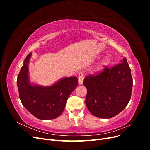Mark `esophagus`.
Listing matches in <instances>:
<instances>
[{
	"label": "esophagus",
	"mask_w": 150,
	"mask_h": 150,
	"mask_svg": "<svg viewBox=\"0 0 150 150\" xmlns=\"http://www.w3.org/2000/svg\"><path fill=\"white\" fill-rule=\"evenodd\" d=\"M84 78V74L82 72H80L78 74V83L79 85H81L83 83Z\"/></svg>",
	"instance_id": "1"
}]
</instances>
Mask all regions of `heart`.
I'll return each mask as SVG.
<instances>
[{
	"mask_svg": "<svg viewBox=\"0 0 150 150\" xmlns=\"http://www.w3.org/2000/svg\"><path fill=\"white\" fill-rule=\"evenodd\" d=\"M106 61H107V60H106V59L104 60V61L101 63V64H99V65L98 66V67H97V69H98V70H100V69H103V66H104V63H106Z\"/></svg>",
	"mask_w": 150,
	"mask_h": 150,
	"instance_id": "obj_1",
	"label": "heart"
}]
</instances>
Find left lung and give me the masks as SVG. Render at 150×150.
Instances as JSON below:
<instances>
[{
	"label": "left lung",
	"mask_w": 150,
	"mask_h": 150,
	"mask_svg": "<svg viewBox=\"0 0 150 150\" xmlns=\"http://www.w3.org/2000/svg\"><path fill=\"white\" fill-rule=\"evenodd\" d=\"M87 88L86 104L94 116L109 119L121 112L131 96L133 79L126 57L112 67H106L101 74L84 79Z\"/></svg>",
	"instance_id": "left-lung-1"
}]
</instances>
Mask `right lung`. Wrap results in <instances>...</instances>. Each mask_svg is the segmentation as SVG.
<instances>
[{"label":"right lung","mask_w":150,"mask_h":150,"mask_svg":"<svg viewBox=\"0 0 150 150\" xmlns=\"http://www.w3.org/2000/svg\"><path fill=\"white\" fill-rule=\"evenodd\" d=\"M32 53L24 61L17 77V84L22 104L32 115L42 120H52L64 111L68 98L78 84L76 77L62 78L51 86L32 83L29 64Z\"/></svg>","instance_id":"1"}]
</instances>
